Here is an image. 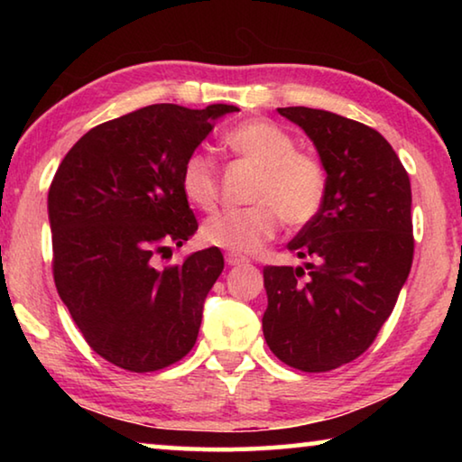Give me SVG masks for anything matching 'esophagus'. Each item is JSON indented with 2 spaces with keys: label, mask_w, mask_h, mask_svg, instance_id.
Segmentation results:
<instances>
[{
  "label": "esophagus",
  "mask_w": 462,
  "mask_h": 462,
  "mask_svg": "<svg viewBox=\"0 0 462 462\" xmlns=\"http://www.w3.org/2000/svg\"><path fill=\"white\" fill-rule=\"evenodd\" d=\"M226 263L230 264V267H236V264H245L248 263L246 256H240L236 253H226Z\"/></svg>",
  "instance_id": "1"
}]
</instances>
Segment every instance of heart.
Returning a JSON list of instances; mask_svg holds the SVG:
<instances>
[{"instance_id":"heart-1","label":"heart","mask_w":462,"mask_h":462,"mask_svg":"<svg viewBox=\"0 0 462 462\" xmlns=\"http://www.w3.org/2000/svg\"><path fill=\"white\" fill-rule=\"evenodd\" d=\"M226 146L256 167L246 208L228 209L203 222L201 238L230 253L248 254L275 236L281 222L301 228L319 214L326 199V173L319 162L295 151L293 138L267 120H248L224 136ZM185 199L201 212L217 206V171L203 152L185 159L179 175Z\"/></svg>"}]
</instances>
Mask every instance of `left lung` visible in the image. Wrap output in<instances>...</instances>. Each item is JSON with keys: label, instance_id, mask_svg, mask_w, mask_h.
Wrapping results in <instances>:
<instances>
[{"label": "left lung", "instance_id": "8db88e82", "mask_svg": "<svg viewBox=\"0 0 462 462\" xmlns=\"http://www.w3.org/2000/svg\"><path fill=\"white\" fill-rule=\"evenodd\" d=\"M314 143L326 199L287 248L306 267H264L263 334L279 361L326 373L361 356L395 308L413 261L411 187L377 130L314 107H279Z\"/></svg>", "mask_w": 462, "mask_h": 462}]
</instances>
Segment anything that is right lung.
<instances>
[{
    "mask_svg": "<svg viewBox=\"0 0 462 462\" xmlns=\"http://www.w3.org/2000/svg\"><path fill=\"white\" fill-rule=\"evenodd\" d=\"M230 112L238 107L146 106L91 128L54 173V285L89 346L120 369H165L198 340L203 301L224 269L220 248L156 263L198 230L179 175Z\"/></svg>",
    "mask_w": 462,
    "mask_h": 462,
    "instance_id": "1",
    "label": "right lung"
}]
</instances>
